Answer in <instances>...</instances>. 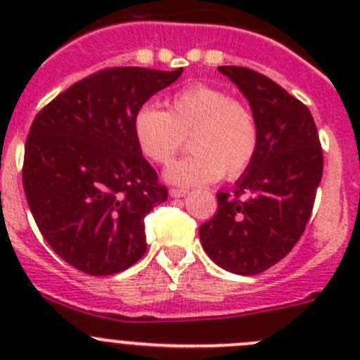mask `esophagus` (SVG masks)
I'll use <instances>...</instances> for the list:
<instances>
[{"mask_svg": "<svg viewBox=\"0 0 360 360\" xmlns=\"http://www.w3.org/2000/svg\"><path fill=\"white\" fill-rule=\"evenodd\" d=\"M169 193H170V197H172V198H183V197H186V195H188V190H176V188H172Z\"/></svg>", "mask_w": 360, "mask_h": 360, "instance_id": "1", "label": "esophagus"}]
</instances>
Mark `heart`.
I'll return each mask as SVG.
<instances>
[{"label": "heart", "instance_id": "obj_1", "mask_svg": "<svg viewBox=\"0 0 360 360\" xmlns=\"http://www.w3.org/2000/svg\"><path fill=\"white\" fill-rule=\"evenodd\" d=\"M134 136L144 157L155 163H169L188 137L193 151L165 170V179L179 186L242 176L259 144L252 111L230 94L207 85L174 94L167 111L150 104L139 108L134 116Z\"/></svg>", "mask_w": 360, "mask_h": 360}]
</instances>
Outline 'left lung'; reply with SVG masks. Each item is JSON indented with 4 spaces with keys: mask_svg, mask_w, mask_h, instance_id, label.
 I'll return each mask as SVG.
<instances>
[{
    "mask_svg": "<svg viewBox=\"0 0 360 360\" xmlns=\"http://www.w3.org/2000/svg\"><path fill=\"white\" fill-rule=\"evenodd\" d=\"M249 101L257 122L256 157L230 191L217 193L212 219L198 228L207 256L237 275L263 274L291 252L322 179V150L311 112L266 76L219 66Z\"/></svg>",
    "mask_w": 360,
    "mask_h": 360,
    "instance_id": "8db88e82",
    "label": "left lung"
}]
</instances>
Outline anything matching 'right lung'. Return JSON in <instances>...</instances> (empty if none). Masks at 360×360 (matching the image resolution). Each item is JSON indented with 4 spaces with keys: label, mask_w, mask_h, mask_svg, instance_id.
<instances>
[{
    "label": "right lung",
    "mask_w": 360,
    "mask_h": 360,
    "mask_svg": "<svg viewBox=\"0 0 360 360\" xmlns=\"http://www.w3.org/2000/svg\"><path fill=\"white\" fill-rule=\"evenodd\" d=\"M181 75L183 68L104 69L36 115L25 198L43 238L71 266L115 275L146 252L144 216L169 193L137 146L134 116Z\"/></svg>",
    "instance_id": "obj_1"
}]
</instances>
